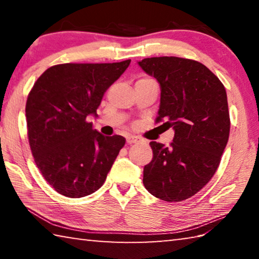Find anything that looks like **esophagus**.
<instances>
[{
  "label": "esophagus",
  "instance_id": "34e87169",
  "mask_svg": "<svg viewBox=\"0 0 259 259\" xmlns=\"http://www.w3.org/2000/svg\"><path fill=\"white\" fill-rule=\"evenodd\" d=\"M140 142V139L138 137H136V136H128L126 137V143L131 145V144H137Z\"/></svg>",
  "mask_w": 259,
  "mask_h": 259
}]
</instances>
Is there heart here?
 <instances>
[{"instance_id": "b5f03b06", "label": "heart", "mask_w": 259, "mask_h": 259, "mask_svg": "<svg viewBox=\"0 0 259 259\" xmlns=\"http://www.w3.org/2000/svg\"><path fill=\"white\" fill-rule=\"evenodd\" d=\"M140 80H151V78H147V77H144V78H140Z\"/></svg>"}]
</instances>
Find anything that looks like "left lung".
Returning a JSON list of instances; mask_svg holds the SVG:
<instances>
[{"label": "left lung", "instance_id": "left-lung-1", "mask_svg": "<svg viewBox=\"0 0 259 259\" xmlns=\"http://www.w3.org/2000/svg\"><path fill=\"white\" fill-rule=\"evenodd\" d=\"M139 66L161 87L155 123L172 126L170 146L151 142L153 159L144 166L146 190L168 202H181L207 185L216 172L230 136L225 87L196 60L152 57Z\"/></svg>", "mask_w": 259, "mask_h": 259}]
</instances>
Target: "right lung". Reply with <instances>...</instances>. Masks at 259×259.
<instances>
[{
  "label": "right lung",
  "instance_id": "obj_1",
  "mask_svg": "<svg viewBox=\"0 0 259 259\" xmlns=\"http://www.w3.org/2000/svg\"><path fill=\"white\" fill-rule=\"evenodd\" d=\"M130 59L108 64L67 63L48 68L26 102L29 147L46 181L67 198L99 190L125 144L104 136L87 121Z\"/></svg>",
  "mask_w": 259,
  "mask_h": 259
}]
</instances>
